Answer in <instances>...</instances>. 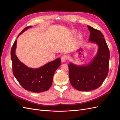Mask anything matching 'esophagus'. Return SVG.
Wrapping results in <instances>:
<instances>
[{
  "mask_svg": "<svg viewBox=\"0 0 120 120\" xmlns=\"http://www.w3.org/2000/svg\"><path fill=\"white\" fill-rule=\"evenodd\" d=\"M67 59H68V56L66 55V54L62 56L61 57V61H62V62H65Z\"/></svg>",
  "mask_w": 120,
  "mask_h": 120,
  "instance_id": "1",
  "label": "esophagus"
}]
</instances>
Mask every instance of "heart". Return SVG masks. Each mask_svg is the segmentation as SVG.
<instances>
[{
	"instance_id": "obj_1",
	"label": "heart",
	"mask_w": 120,
	"mask_h": 120,
	"mask_svg": "<svg viewBox=\"0 0 120 120\" xmlns=\"http://www.w3.org/2000/svg\"><path fill=\"white\" fill-rule=\"evenodd\" d=\"M74 33H75V32H74ZM77 38H78V39H79V38H81V36L78 34V35L77 36Z\"/></svg>"
}]
</instances>
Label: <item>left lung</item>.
Masks as SVG:
<instances>
[{"label": "left lung", "instance_id": "obj_1", "mask_svg": "<svg viewBox=\"0 0 120 120\" xmlns=\"http://www.w3.org/2000/svg\"><path fill=\"white\" fill-rule=\"evenodd\" d=\"M90 31L89 41L98 46L96 56L88 64L77 66L72 63L68 65L70 81L74 88L88 92L96 89L102 84L109 72L110 51L101 32L88 26Z\"/></svg>", "mask_w": 120, "mask_h": 120}]
</instances>
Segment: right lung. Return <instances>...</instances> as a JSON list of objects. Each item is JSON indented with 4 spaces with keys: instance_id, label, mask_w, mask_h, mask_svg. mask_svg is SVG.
<instances>
[{
    "instance_id": "obj_1",
    "label": "right lung",
    "mask_w": 120,
    "mask_h": 120,
    "mask_svg": "<svg viewBox=\"0 0 120 120\" xmlns=\"http://www.w3.org/2000/svg\"><path fill=\"white\" fill-rule=\"evenodd\" d=\"M32 26L26 27L17 36ZM17 40L14 41L11 49L13 74L20 85L25 90L34 93L48 90L52 83L53 75L60 65V58L50 61L41 67L32 68L27 67L19 60L15 54Z\"/></svg>"
}]
</instances>
